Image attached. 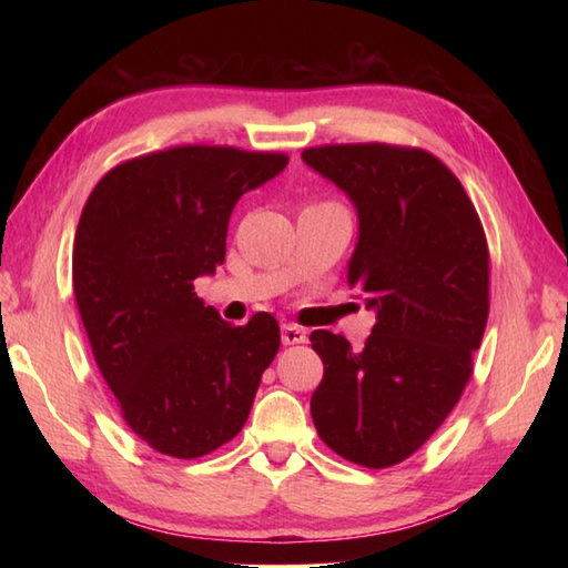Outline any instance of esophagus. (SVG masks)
Segmentation results:
<instances>
[{
	"label": "esophagus",
	"mask_w": 568,
	"mask_h": 568,
	"mask_svg": "<svg viewBox=\"0 0 568 568\" xmlns=\"http://www.w3.org/2000/svg\"><path fill=\"white\" fill-rule=\"evenodd\" d=\"M281 339L285 346L291 344H305L307 342V334L303 327H297V324H283L281 327Z\"/></svg>",
	"instance_id": "obj_1"
}]
</instances>
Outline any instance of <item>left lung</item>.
<instances>
[{
	"instance_id": "left-lung-1",
	"label": "left lung",
	"mask_w": 568,
	"mask_h": 568,
	"mask_svg": "<svg viewBox=\"0 0 568 568\" xmlns=\"http://www.w3.org/2000/svg\"><path fill=\"white\" fill-rule=\"evenodd\" d=\"M358 214L346 281L376 312L354 352L315 329L324 378L312 422L346 462L385 468L415 454L462 397L488 322V244L474 202L439 159L390 143L305 149Z\"/></svg>"
}]
</instances>
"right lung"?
I'll return each instance as SVG.
<instances>
[{
    "label": "right lung",
    "mask_w": 568,
    "mask_h": 568,
    "mask_svg": "<svg viewBox=\"0 0 568 568\" xmlns=\"http://www.w3.org/2000/svg\"><path fill=\"white\" fill-rule=\"evenodd\" d=\"M285 165V153L175 146L119 163L84 202L72 291L119 413L155 452L197 458L246 425L281 327L268 312L232 327L195 281L224 263L239 197Z\"/></svg>",
    "instance_id": "right-lung-1"
}]
</instances>
